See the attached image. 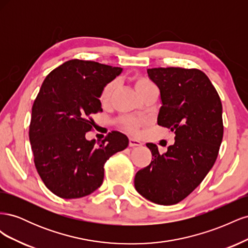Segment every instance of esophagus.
Instances as JSON below:
<instances>
[{
	"mask_svg": "<svg viewBox=\"0 0 248 248\" xmlns=\"http://www.w3.org/2000/svg\"><path fill=\"white\" fill-rule=\"evenodd\" d=\"M141 145H142V142L140 140L132 139V138L129 139V146L130 147H139V146H141Z\"/></svg>",
	"mask_w": 248,
	"mask_h": 248,
	"instance_id": "esophagus-1",
	"label": "esophagus"
}]
</instances>
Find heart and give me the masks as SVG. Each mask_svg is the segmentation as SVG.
Masks as SVG:
<instances>
[{
	"mask_svg": "<svg viewBox=\"0 0 248 248\" xmlns=\"http://www.w3.org/2000/svg\"><path fill=\"white\" fill-rule=\"evenodd\" d=\"M133 81H134V87H136V90L140 95H142L147 91H149V90L156 88L151 80H149L145 78L137 77L133 78ZM116 89H117V82L115 80H110L108 82V84L104 85L99 96L100 102L102 104H108L111 99L112 95H114ZM120 124H121L124 128L126 130H128L130 133L138 134L140 132V126L142 125V121L136 118H124L122 120H120Z\"/></svg>",
	"mask_w": 248,
	"mask_h": 248,
	"instance_id": "b5f03b06",
	"label": "heart"
}]
</instances>
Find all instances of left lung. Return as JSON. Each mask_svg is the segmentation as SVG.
I'll list each match as a JSON object with an SVG mask.
<instances>
[{
    "mask_svg": "<svg viewBox=\"0 0 248 248\" xmlns=\"http://www.w3.org/2000/svg\"><path fill=\"white\" fill-rule=\"evenodd\" d=\"M159 88L162 106L157 123L175 133V144L159 153L134 178L137 191L158 205H175L197 188L214 166L223 137L222 106L212 82L199 69H148Z\"/></svg>",
    "mask_w": 248,
    "mask_h": 248,
    "instance_id": "obj_1",
    "label": "left lung"
}]
</instances>
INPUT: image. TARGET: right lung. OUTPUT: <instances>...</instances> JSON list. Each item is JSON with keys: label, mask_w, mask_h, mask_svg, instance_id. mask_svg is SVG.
Returning <instances> with one entry per match:
<instances>
[{"label": "right lung", "mask_w": 248, "mask_h": 248, "mask_svg": "<svg viewBox=\"0 0 248 248\" xmlns=\"http://www.w3.org/2000/svg\"><path fill=\"white\" fill-rule=\"evenodd\" d=\"M93 61L70 60L42 82L32 108L29 138L37 171L56 196L78 199L101 186L104 163L128 146V138L111 131L101 142L88 140L92 116L102 111L103 86L122 72Z\"/></svg>", "instance_id": "add662e5"}]
</instances>
